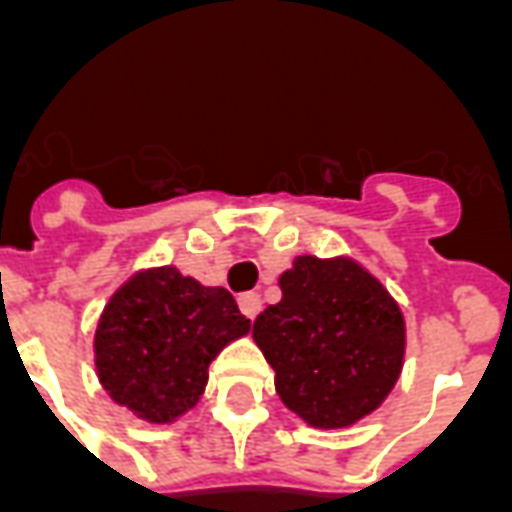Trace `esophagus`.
<instances>
[{
    "instance_id": "obj_1",
    "label": "esophagus",
    "mask_w": 512,
    "mask_h": 512,
    "mask_svg": "<svg viewBox=\"0 0 512 512\" xmlns=\"http://www.w3.org/2000/svg\"><path fill=\"white\" fill-rule=\"evenodd\" d=\"M238 307H241V312H244L246 318H252V321H255L257 312H260V307H263V299H260L257 293H244V296L238 299Z\"/></svg>"
}]
</instances>
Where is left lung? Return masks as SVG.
Segmentation results:
<instances>
[{
  "label": "left lung",
  "mask_w": 512,
  "mask_h": 512,
  "mask_svg": "<svg viewBox=\"0 0 512 512\" xmlns=\"http://www.w3.org/2000/svg\"><path fill=\"white\" fill-rule=\"evenodd\" d=\"M282 301L252 326L282 403L312 428L354 425L395 386L406 326L395 299L348 257L304 255L279 277Z\"/></svg>",
  "instance_id": "8db88e82"
}]
</instances>
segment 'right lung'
<instances>
[{
	"instance_id": "obj_1",
	"label": "right lung",
	"mask_w": 512,
	"mask_h": 512,
	"mask_svg": "<svg viewBox=\"0 0 512 512\" xmlns=\"http://www.w3.org/2000/svg\"><path fill=\"white\" fill-rule=\"evenodd\" d=\"M249 326L224 288H202L172 266L142 271L109 299L98 321V378L136 417L169 422L200 400L208 365Z\"/></svg>"
}]
</instances>
